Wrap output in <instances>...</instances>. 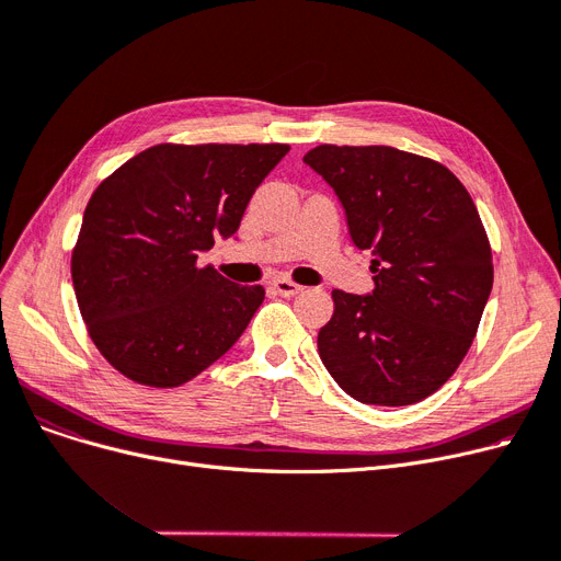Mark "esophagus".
<instances>
[{"instance_id":"34e87169","label":"esophagus","mask_w":561,"mask_h":561,"mask_svg":"<svg viewBox=\"0 0 561 561\" xmlns=\"http://www.w3.org/2000/svg\"><path fill=\"white\" fill-rule=\"evenodd\" d=\"M273 290L277 293V296H282V298H293V296H298V293L302 290V286L300 284H296V282H290V279H286V277H277V279H273Z\"/></svg>"}]
</instances>
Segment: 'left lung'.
<instances>
[{
	"instance_id": "8db88e82",
	"label": "left lung",
	"mask_w": 561,
	"mask_h": 561,
	"mask_svg": "<svg viewBox=\"0 0 561 561\" xmlns=\"http://www.w3.org/2000/svg\"><path fill=\"white\" fill-rule=\"evenodd\" d=\"M305 163L341 199L375 282L370 296L332 290L318 355L364 404L421 402L466 357L493 286L476 202L446 165L389 145H318Z\"/></svg>"
}]
</instances>
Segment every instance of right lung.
I'll use <instances>...</instances> for the list:
<instances>
[{"mask_svg": "<svg viewBox=\"0 0 561 561\" xmlns=\"http://www.w3.org/2000/svg\"><path fill=\"white\" fill-rule=\"evenodd\" d=\"M288 145L150 147L95 188L72 250L81 318L136 385L182 387L239 341L265 298L197 254L229 239Z\"/></svg>", "mask_w": 561, "mask_h": 561, "instance_id": "add662e5", "label": "right lung"}]
</instances>
